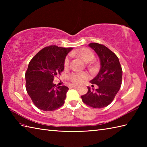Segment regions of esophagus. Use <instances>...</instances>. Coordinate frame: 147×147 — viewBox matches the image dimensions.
I'll list each match as a JSON object with an SVG mask.
<instances>
[{"label": "esophagus", "mask_w": 147, "mask_h": 147, "mask_svg": "<svg viewBox=\"0 0 147 147\" xmlns=\"http://www.w3.org/2000/svg\"><path fill=\"white\" fill-rule=\"evenodd\" d=\"M70 86L71 87V88H74V87H76L77 85H71Z\"/></svg>", "instance_id": "1"}]
</instances>
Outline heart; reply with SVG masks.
<instances>
[{"instance_id":"1","label":"heart","mask_w":147,"mask_h":147,"mask_svg":"<svg viewBox=\"0 0 147 147\" xmlns=\"http://www.w3.org/2000/svg\"><path fill=\"white\" fill-rule=\"evenodd\" d=\"M71 55H76L80 57L83 61L85 62L91 61L94 57L93 52L87 48H82L77 51L71 52ZM70 59L69 56L65 57L64 61V65L65 68L69 66ZM88 78V74L85 73H73L69 75V78L72 82L74 84H79L82 83L84 80Z\"/></svg>"}]
</instances>
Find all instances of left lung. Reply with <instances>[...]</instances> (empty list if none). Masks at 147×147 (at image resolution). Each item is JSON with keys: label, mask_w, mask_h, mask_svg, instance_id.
<instances>
[{"label": "left lung", "mask_w": 147, "mask_h": 147, "mask_svg": "<svg viewBox=\"0 0 147 147\" xmlns=\"http://www.w3.org/2000/svg\"><path fill=\"white\" fill-rule=\"evenodd\" d=\"M89 46L94 50L100 60L99 73L90 81L98 88L94 90L88 87V92L82 96V99L90 107L100 109L110 104L117 95L122 84L123 70L117 56L107 47L97 43H91Z\"/></svg>", "instance_id": "8db88e82"}]
</instances>
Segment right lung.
Returning <instances> with one entry per match:
<instances>
[{"mask_svg":"<svg viewBox=\"0 0 147 147\" xmlns=\"http://www.w3.org/2000/svg\"><path fill=\"white\" fill-rule=\"evenodd\" d=\"M71 47H45L30 61L25 73L26 89L36 107L52 111L64 104L68 87L56 86L53 80L64 71L65 56Z\"/></svg>","mask_w":147,"mask_h":147,"instance_id":"obj_1","label":"right lung"}]
</instances>
